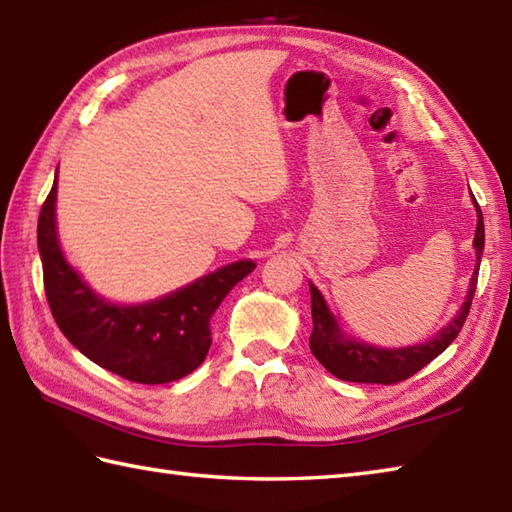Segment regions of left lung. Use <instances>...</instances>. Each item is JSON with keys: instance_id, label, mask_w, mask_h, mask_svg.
<instances>
[{"instance_id": "1", "label": "left lung", "mask_w": 512, "mask_h": 512, "mask_svg": "<svg viewBox=\"0 0 512 512\" xmlns=\"http://www.w3.org/2000/svg\"><path fill=\"white\" fill-rule=\"evenodd\" d=\"M477 231H475V253L477 266L471 279V290L466 295L462 310L458 312L447 328H442L431 341L422 345L400 347V350H383V347H372L345 339L341 334L336 319L330 314L328 306L321 297V292L310 284L312 299V334H310V350L317 356V361L328 369L336 378L347 380V383H380V385H396L400 380L411 378L420 369L431 363L433 358L440 356L453 343L455 336L460 334L462 325L469 317L471 301L475 295L477 273H480L482 250H484V217L477 200Z\"/></svg>"}]
</instances>
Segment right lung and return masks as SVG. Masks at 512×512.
<instances>
[{
	"mask_svg": "<svg viewBox=\"0 0 512 512\" xmlns=\"http://www.w3.org/2000/svg\"><path fill=\"white\" fill-rule=\"evenodd\" d=\"M54 200L57 180L41 206L37 244L48 306L65 339L92 363L132 383L160 385L191 374L209 354L215 310L255 264L246 259L224 266L145 306H114L94 295L63 259Z\"/></svg>",
	"mask_w": 512,
	"mask_h": 512,
	"instance_id": "obj_1",
	"label": "right lung"
}]
</instances>
